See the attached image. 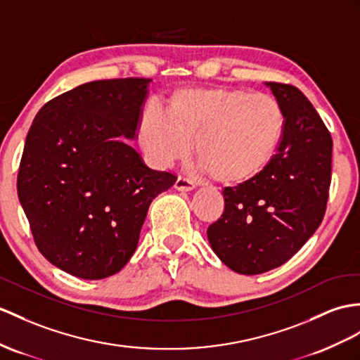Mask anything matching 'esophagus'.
<instances>
[{
	"instance_id": "1",
	"label": "esophagus",
	"mask_w": 360,
	"mask_h": 360,
	"mask_svg": "<svg viewBox=\"0 0 360 360\" xmlns=\"http://www.w3.org/2000/svg\"><path fill=\"white\" fill-rule=\"evenodd\" d=\"M175 189L177 191H181V192H188V191H192L195 189V183L191 181L188 179H183V177H179L177 181H175Z\"/></svg>"
}]
</instances>
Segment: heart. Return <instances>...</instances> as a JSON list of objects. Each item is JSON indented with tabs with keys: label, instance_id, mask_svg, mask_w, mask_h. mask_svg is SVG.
I'll list each match as a JSON object with an SVG mask.
<instances>
[{
	"label": "heart",
	"instance_id": "obj_1",
	"mask_svg": "<svg viewBox=\"0 0 360 360\" xmlns=\"http://www.w3.org/2000/svg\"><path fill=\"white\" fill-rule=\"evenodd\" d=\"M284 129V110L274 96L207 86L172 93L165 114L146 110L137 122V140L159 168L185 159L194 140L198 169L236 186L266 171Z\"/></svg>",
	"mask_w": 360,
	"mask_h": 360
}]
</instances>
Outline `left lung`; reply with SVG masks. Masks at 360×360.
<instances>
[{"label":"left lung","instance_id":"1","mask_svg":"<svg viewBox=\"0 0 360 360\" xmlns=\"http://www.w3.org/2000/svg\"><path fill=\"white\" fill-rule=\"evenodd\" d=\"M264 85L284 110L281 143L255 180L224 188V212L207 227L215 255L241 275L279 267L309 241L331 181L333 140L318 111L293 85Z\"/></svg>","mask_w":360,"mask_h":360}]
</instances>
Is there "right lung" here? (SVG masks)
Returning <instances> with one entry per match:
<instances>
[{
  "label": "right lung",
  "instance_id": "obj_1",
  "mask_svg": "<svg viewBox=\"0 0 360 360\" xmlns=\"http://www.w3.org/2000/svg\"><path fill=\"white\" fill-rule=\"evenodd\" d=\"M151 79L94 81L51 99L25 137L18 198L51 264L82 279L122 270L151 201L177 177L146 166L137 139Z\"/></svg>",
  "mask_w": 360,
  "mask_h": 360
}]
</instances>
